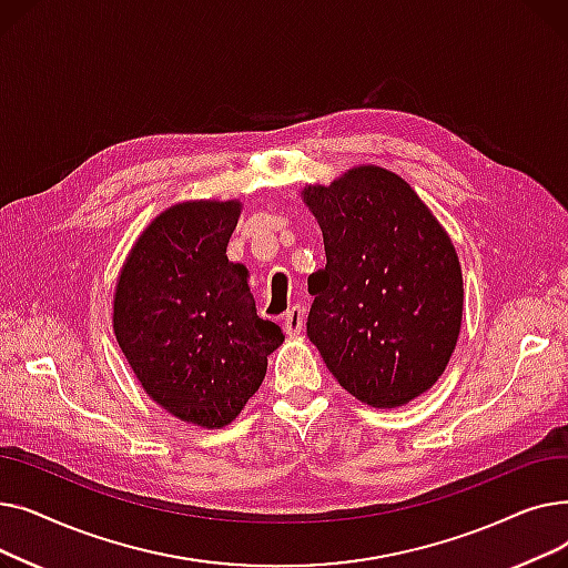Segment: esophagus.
Here are the masks:
<instances>
[{
	"instance_id": "34e87169",
	"label": "esophagus",
	"mask_w": 568,
	"mask_h": 568,
	"mask_svg": "<svg viewBox=\"0 0 568 568\" xmlns=\"http://www.w3.org/2000/svg\"><path fill=\"white\" fill-rule=\"evenodd\" d=\"M283 329L287 336H300L304 329V308L302 306H292L283 313Z\"/></svg>"
}]
</instances>
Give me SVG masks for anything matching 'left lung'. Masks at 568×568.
<instances>
[{"instance_id":"obj_1","label":"left lung","mask_w":568,"mask_h":568,"mask_svg":"<svg viewBox=\"0 0 568 568\" xmlns=\"http://www.w3.org/2000/svg\"><path fill=\"white\" fill-rule=\"evenodd\" d=\"M326 264L308 278L306 332L345 392L400 407L439 379L463 320V274L449 234L407 182L354 168L304 189Z\"/></svg>"}]
</instances>
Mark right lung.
Instances as JSON below:
<instances>
[{"label":"right lung","mask_w":568,"mask_h":568,"mask_svg":"<svg viewBox=\"0 0 568 568\" xmlns=\"http://www.w3.org/2000/svg\"><path fill=\"white\" fill-rule=\"evenodd\" d=\"M239 202H182L135 242L114 292V336L176 419L223 428L260 389L281 326L257 317L244 264L227 262Z\"/></svg>","instance_id":"right-lung-1"}]
</instances>
